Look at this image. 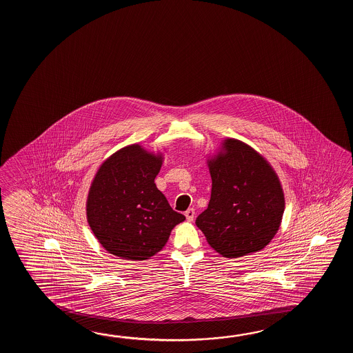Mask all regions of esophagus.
<instances>
[{
    "mask_svg": "<svg viewBox=\"0 0 353 353\" xmlns=\"http://www.w3.org/2000/svg\"><path fill=\"white\" fill-rule=\"evenodd\" d=\"M194 216L195 210L193 208L185 210V217H187V221H189V222H192L194 219Z\"/></svg>",
    "mask_w": 353,
    "mask_h": 353,
    "instance_id": "obj_1",
    "label": "esophagus"
}]
</instances>
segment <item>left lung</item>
Returning a JSON list of instances; mask_svg holds the SVG:
<instances>
[{"instance_id": "left-lung-1", "label": "left lung", "mask_w": 353, "mask_h": 353, "mask_svg": "<svg viewBox=\"0 0 353 353\" xmlns=\"http://www.w3.org/2000/svg\"><path fill=\"white\" fill-rule=\"evenodd\" d=\"M207 164L210 201L195 225L210 248L225 257L263 250L278 232L285 210L278 174L260 152L230 137Z\"/></svg>"}]
</instances>
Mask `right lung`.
I'll use <instances>...</instances> for the list:
<instances>
[{"mask_svg": "<svg viewBox=\"0 0 353 353\" xmlns=\"http://www.w3.org/2000/svg\"><path fill=\"white\" fill-rule=\"evenodd\" d=\"M164 157L140 143L116 151L98 168L87 196V221L102 248L143 261L165 246L185 217L173 210L155 184Z\"/></svg>", "mask_w": 353, "mask_h": 353, "instance_id": "right-lung-1", "label": "right lung"}]
</instances>
